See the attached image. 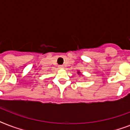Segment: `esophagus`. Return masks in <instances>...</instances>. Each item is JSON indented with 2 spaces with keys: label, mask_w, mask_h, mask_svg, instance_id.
Masks as SVG:
<instances>
[{
  "label": "esophagus",
  "mask_w": 130,
  "mask_h": 130,
  "mask_svg": "<svg viewBox=\"0 0 130 130\" xmlns=\"http://www.w3.org/2000/svg\"><path fill=\"white\" fill-rule=\"evenodd\" d=\"M59 67L60 69H63V65H59Z\"/></svg>",
  "instance_id": "1"
}]
</instances>
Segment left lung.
<instances>
[{
    "mask_svg": "<svg viewBox=\"0 0 130 130\" xmlns=\"http://www.w3.org/2000/svg\"><path fill=\"white\" fill-rule=\"evenodd\" d=\"M79 73V72H78V73Z\"/></svg>",
    "mask_w": 130,
    "mask_h": 130,
    "instance_id": "8db88e82",
    "label": "left lung"
}]
</instances>
